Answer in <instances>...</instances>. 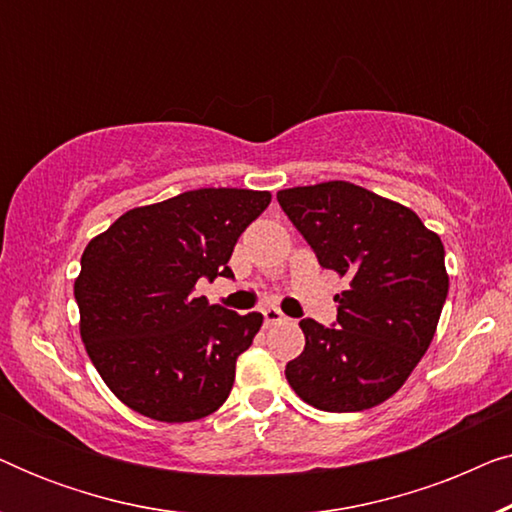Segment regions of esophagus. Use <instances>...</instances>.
<instances>
[{"label": "esophagus", "mask_w": 512, "mask_h": 512, "mask_svg": "<svg viewBox=\"0 0 512 512\" xmlns=\"http://www.w3.org/2000/svg\"><path fill=\"white\" fill-rule=\"evenodd\" d=\"M263 317H265V324L272 326V324H279V321H284V314L279 307H263Z\"/></svg>", "instance_id": "esophagus-1"}]
</instances>
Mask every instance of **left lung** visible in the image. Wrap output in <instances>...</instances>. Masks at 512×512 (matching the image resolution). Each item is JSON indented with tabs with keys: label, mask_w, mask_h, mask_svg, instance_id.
Segmentation results:
<instances>
[{
	"label": "left lung",
	"mask_w": 512,
	"mask_h": 512,
	"mask_svg": "<svg viewBox=\"0 0 512 512\" xmlns=\"http://www.w3.org/2000/svg\"><path fill=\"white\" fill-rule=\"evenodd\" d=\"M324 268L347 277L338 326L303 319L305 349L286 380L326 412L375 408L403 387L429 349L447 298L445 249L410 207L349 181L277 193Z\"/></svg>",
	"instance_id": "8db88e82"
}]
</instances>
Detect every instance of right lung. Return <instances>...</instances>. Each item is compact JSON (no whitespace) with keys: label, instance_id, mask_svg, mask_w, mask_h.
<instances>
[{"label":"right lung","instance_id":"right-lung-1","mask_svg":"<svg viewBox=\"0 0 512 512\" xmlns=\"http://www.w3.org/2000/svg\"><path fill=\"white\" fill-rule=\"evenodd\" d=\"M270 191L198 188L128 209L88 242L74 279L86 352L118 401L156 422L212 415L263 324L195 296L200 277H233L237 237Z\"/></svg>","mask_w":512,"mask_h":512}]
</instances>
